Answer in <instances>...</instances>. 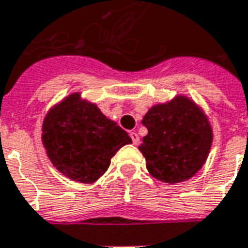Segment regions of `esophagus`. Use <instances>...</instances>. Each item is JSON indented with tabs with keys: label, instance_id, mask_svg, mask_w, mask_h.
I'll list each match as a JSON object with an SVG mask.
<instances>
[{
	"label": "esophagus",
	"instance_id": "34e87169",
	"mask_svg": "<svg viewBox=\"0 0 248 248\" xmlns=\"http://www.w3.org/2000/svg\"><path fill=\"white\" fill-rule=\"evenodd\" d=\"M130 137H131V140H133V143H134V145H138V143H140V135L137 134L135 131H131V133H130Z\"/></svg>",
	"mask_w": 248,
	"mask_h": 248
}]
</instances>
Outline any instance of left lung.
<instances>
[{"label":"left lung","mask_w":248,"mask_h":248,"mask_svg":"<svg viewBox=\"0 0 248 248\" xmlns=\"http://www.w3.org/2000/svg\"><path fill=\"white\" fill-rule=\"evenodd\" d=\"M149 130L140 146L151 175L165 183L190 179L203 166L213 142L207 118L187 98L156 105L142 121Z\"/></svg>","instance_id":"left-lung-1"}]
</instances>
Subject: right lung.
<instances>
[{
    "label": "right lung",
    "instance_id": "obj_1",
    "mask_svg": "<svg viewBox=\"0 0 248 248\" xmlns=\"http://www.w3.org/2000/svg\"><path fill=\"white\" fill-rule=\"evenodd\" d=\"M42 142L58 171L77 182L93 183L131 138L95 105L73 94L46 115Z\"/></svg>",
    "mask_w": 248,
    "mask_h": 248
}]
</instances>
